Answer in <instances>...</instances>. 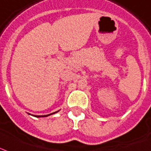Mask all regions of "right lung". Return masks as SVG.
<instances>
[{
	"label": "right lung",
	"instance_id": "right-lung-1",
	"mask_svg": "<svg viewBox=\"0 0 151 151\" xmlns=\"http://www.w3.org/2000/svg\"><path fill=\"white\" fill-rule=\"evenodd\" d=\"M58 111H55V112H53V113H51V114H49V115H44V116H35V117H47V116H50V115H52V114L56 113V112H58Z\"/></svg>",
	"mask_w": 151,
	"mask_h": 151
}]
</instances>
